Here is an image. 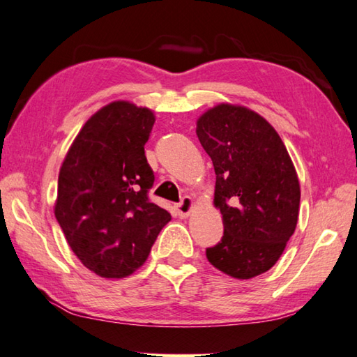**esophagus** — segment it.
<instances>
[{
    "mask_svg": "<svg viewBox=\"0 0 357 357\" xmlns=\"http://www.w3.org/2000/svg\"><path fill=\"white\" fill-rule=\"evenodd\" d=\"M194 200L191 199V197H183V200L180 202V204L177 205V213H178V216L180 218H188L190 216V214L192 213V210H194Z\"/></svg>",
    "mask_w": 357,
    "mask_h": 357,
    "instance_id": "esophagus-1",
    "label": "esophagus"
}]
</instances>
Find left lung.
Instances as JSON below:
<instances>
[{
	"instance_id": "8db88e82",
	"label": "left lung",
	"mask_w": 357,
	"mask_h": 357,
	"mask_svg": "<svg viewBox=\"0 0 357 357\" xmlns=\"http://www.w3.org/2000/svg\"><path fill=\"white\" fill-rule=\"evenodd\" d=\"M196 133L213 161V204L224 222V236L206 258L231 278L258 277L277 264L297 227L295 166L277 130L244 105L211 107Z\"/></svg>"
}]
</instances>
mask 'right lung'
I'll return each mask as SVG.
<instances>
[{
	"instance_id": "1",
	"label": "right lung",
	"mask_w": 357,
	"mask_h": 357,
	"mask_svg": "<svg viewBox=\"0 0 357 357\" xmlns=\"http://www.w3.org/2000/svg\"><path fill=\"white\" fill-rule=\"evenodd\" d=\"M155 115L113 100L74 138L59 172L54 214L80 262L102 278L144 264L171 214L147 199L153 172L144 155Z\"/></svg>"
}]
</instances>
